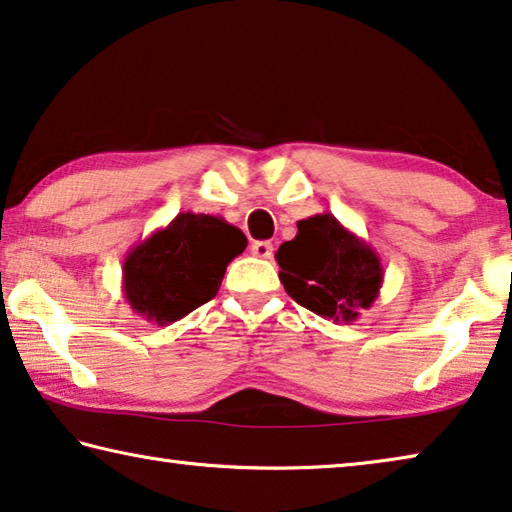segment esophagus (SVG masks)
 I'll use <instances>...</instances> for the list:
<instances>
[{"label":"esophagus","instance_id":"34e87169","mask_svg":"<svg viewBox=\"0 0 512 512\" xmlns=\"http://www.w3.org/2000/svg\"><path fill=\"white\" fill-rule=\"evenodd\" d=\"M251 254L258 256V258H272V254H274L272 242H267V240L254 242V245H251Z\"/></svg>","mask_w":512,"mask_h":512}]
</instances>
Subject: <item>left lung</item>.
I'll return each mask as SVG.
<instances>
[{
    "instance_id": "1",
    "label": "left lung",
    "mask_w": 512,
    "mask_h": 512,
    "mask_svg": "<svg viewBox=\"0 0 512 512\" xmlns=\"http://www.w3.org/2000/svg\"><path fill=\"white\" fill-rule=\"evenodd\" d=\"M274 258L283 288L297 304L348 325L371 309L384 281L377 251L332 212L297 222V235Z\"/></svg>"
}]
</instances>
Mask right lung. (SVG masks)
Segmentation results:
<instances>
[{
    "label": "right lung",
    "instance_id": "right-lung-1",
    "mask_svg": "<svg viewBox=\"0 0 512 512\" xmlns=\"http://www.w3.org/2000/svg\"><path fill=\"white\" fill-rule=\"evenodd\" d=\"M245 247V233L226 219L178 212L125 254V300L148 322L171 325L217 295L226 265Z\"/></svg>",
    "mask_w": 512,
    "mask_h": 512
}]
</instances>
